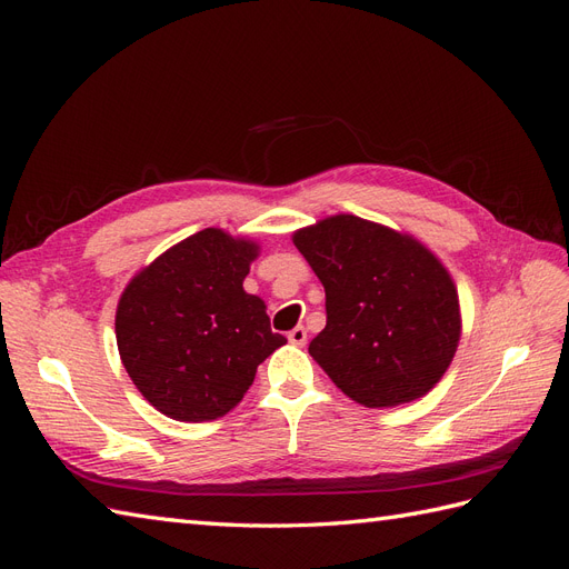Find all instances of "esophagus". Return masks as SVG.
Segmentation results:
<instances>
[{
	"mask_svg": "<svg viewBox=\"0 0 569 569\" xmlns=\"http://www.w3.org/2000/svg\"><path fill=\"white\" fill-rule=\"evenodd\" d=\"M287 339H289L291 343H297V347H303L306 339H308L306 327H303V325H297L295 330H289V332H287Z\"/></svg>",
	"mask_w": 569,
	"mask_h": 569,
	"instance_id": "34e87169",
	"label": "esophagus"
}]
</instances>
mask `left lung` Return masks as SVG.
I'll list each match as a JSON object with an SVG mask.
<instances>
[{
  "label": "left lung",
  "mask_w": 569,
  "mask_h": 569,
  "mask_svg": "<svg viewBox=\"0 0 569 569\" xmlns=\"http://www.w3.org/2000/svg\"><path fill=\"white\" fill-rule=\"evenodd\" d=\"M325 287V330L311 353L353 401L389 408L420 399L451 366L460 339L451 274L416 239L358 216L295 232Z\"/></svg>",
  "instance_id": "1"
}]
</instances>
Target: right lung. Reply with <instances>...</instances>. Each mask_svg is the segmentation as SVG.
I'll list each match as a JSON object with an SVG mask.
<instances>
[{"label":"right lung","mask_w":569,"mask_h":569,"mask_svg":"<svg viewBox=\"0 0 569 569\" xmlns=\"http://www.w3.org/2000/svg\"><path fill=\"white\" fill-rule=\"evenodd\" d=\"M258 247L206 228L126 287L116 311L120 360L163 416L218 420L244 399L256 368L287 339L242 282Z\"/></svg>","instance_id":"right-lung-1"}]
</instances>
